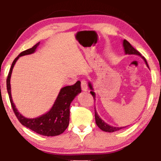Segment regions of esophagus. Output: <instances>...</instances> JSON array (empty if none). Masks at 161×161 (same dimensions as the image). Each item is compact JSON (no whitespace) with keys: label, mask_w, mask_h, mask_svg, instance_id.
I'll return each instance as SVG.
<instances>
[{"label":"esophagus","mask_w":161,"mask_h":161,"mask_svg":"<svg viewBox=\"0 0 161 161\" xmlns=\"http://www.w3.org/2000/svg\"><path fill=\"white\" fill-rule=\"evenodd\" d=\"M81 89L84 92L88 91L87 83H86V80L85 79H83V80H81Z\"/></svg>","instance_id":"34e87169"}]
</instances>
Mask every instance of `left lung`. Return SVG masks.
I'll use <instances>...</instances> for the list:
<instances>
[{
	"mask_svg": "<svg viewBox=\"0 0 161 161\" xmlns=\"http://www.w3.org/2000/svg\"><path fill=\"white\" fill-rule=\"evenodd\" d=\"M123 46H124V49H125V53L129 54V55H132V54L138 55V56H142V58L144 60L145 63H146L147 66L149 67V66H148V64H147V62L146 61V58H145L144 56H142V54H141L137 50H136L135 48H134L133 46H132L130 44L129 42H127L126 40V39H124V41H123ZM89 86L92 90H93V88H92V84L90 83H89ZM90 93H91L92 95L93 96L94 100V98H95V93H94L93 91L90 92ZM94 111H95V114H94V116H95L96 124L99 127V128H100L101 130H102L105 131V132H109V133H112V132H115V131L119 130L125 127H113V126H111V125H108V124H106L105 122H104V121L102 120L100 117H99V116L97 115V113L96 110H94Z\"/></svg>",
	"mask_w": 161,
	"mask_h": 161,
	"instance_id": "1",
	"label": "left lung"
}]
</instances>
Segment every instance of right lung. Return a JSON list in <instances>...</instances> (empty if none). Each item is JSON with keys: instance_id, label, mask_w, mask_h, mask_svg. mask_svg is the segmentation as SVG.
<instances>
[{"instance_id": "1", "label": "right lung", "mask_w": 161, "mask_h": 161, "mask_svg": "<svg viewBox=\"0 0 161 161\" xmlns=\"http://www.w3.org/2000/svg\"><path fill=\"white\" fill-rule=\"evenodd\" d=\"M39 45V42L36 44L34 47L30 48V49L20 53L19 56L14 59L12 66H11L9 72H8L7 79H6V87H7V92L13 111H14L15 116H17L19 122L24 126L34 131L35 133L40 134V135L55 136L64 133L69 125L70 112L69 106L75 96L81 92L80 81H77L74 85L67 86L62 88L59 92L52 108L47 113L34 119L25 118L19 113L16 107H15L14 103H13L12 94H11V75H12L13 67H14L17 60L20 56L34 53Z\"/></svg>"}]
</instances>
